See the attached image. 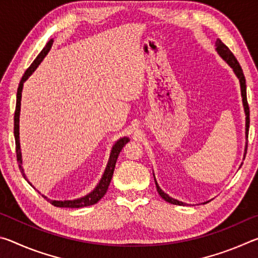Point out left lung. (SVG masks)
<instances>
[{
    "instance_id": "left-lung-1",
    "label": "left lung",
    "mask_w": 258,
    "mask_h": 258,
    "mask_svg": "<svg viewBox=\"0 0 258 258\" xmlns=\"http://www.w3.org/2000/svg\"><path fill=\"white\" fill-rule=\"evenodd\" d=\"M216 51L218 52L222 58H223L226 62L229 63V66H231V68L233 69V72L237 77L239 78L240 82V86H241V95H242V102H243V108H244V112H246V138H247V143H246V149H244V157H246L247 154V147H248V131H249V106H248V101H247V92H246V80H244V75L242 73V69L240 67V64L238 62V60L235 56L233 55L232 52L226 46L223 42L221 40L216 41ZM156 186H157V191L161 198L164 200H166L167 203H171L173 205H185L183 204L182 202H178L176 199H173L169 197L168 195H166L165 192L160 189L159 185L157 184L156 182Z\"/></svg>"
}]
</instances>
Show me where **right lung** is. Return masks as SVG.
<instances>
[{"instance_id":"add662e5","label":"right lung","mask_w":258,"mask_h":258,"mask_svg":"<svg viewBox=\"0 0 258 258\" xmlns=\"http://www.w3.org/2000/svg\"><path fill=\"white\" fill-rule=\"evenodd\" d=\"M52 43H53V40H50L47 42V44L44 46V49L41 51V53L36 56V59L33 61V63L27 68V71L25 72L23 78L19 83L18 86V91H17V103H16V111H15V127H14V133H15V140H16V154H17V161L19 164V169L23 176L26 178V175L24 173V169L21 167V164H23V160H21V152H20V142H19V115H20V101H21V91H23V86H24V82L27 80V78L32 75V73L37 68L38 64L41 63V61L44 59V56L47 54V52L50 51ZM128 142L127 138H123L118 140L115 143V146L112 147L111 154H110V158H109L108 165L106 167V171H104L103 175L100 180L99 184L97 185V187L89 194L85 197L80 198V199H75V200H63V202H58V200H50L47 199L46 197H44L47 202H50V204L53 205L55 207H67V208H81V207H86V206H91V205L97 204L100 199H101L106 192L108 190V186L110 184L112 174H113V169H115V165L117 158H118V155L120 150L123 149V147ZM30 184V183H29ZM32 185V184H30Z\"/></svg>"}]
</instances>
